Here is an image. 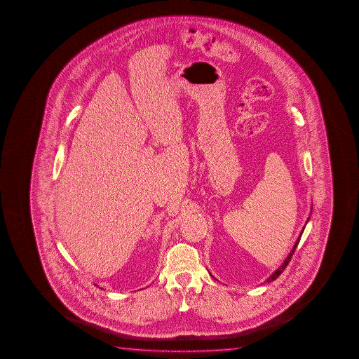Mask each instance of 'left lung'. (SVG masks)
<instances>
[{
  "instance_id": "left-lung-1",
  "label": "left lung",
  "mask_w": 359,
  "mask_h": 359,
  "mask_svg": "<svg viewBox=\"0 0 359 359\" xmlns=\"http://www.w3.org/2000/svg\"><path fill=\"white\" fill-rule=\"evenodd\" d=\"M304 231V230H303ZM300 237H302V235L298 237V240L295 241V245L292 246V251H290V254L287 255V257H286L285 260H284V262L281 264V266H280L279 269H276L275 271H273V275H270L269 276V279L266 280L268 283H270V281H273V280L276 279V278H279L280 273H283L284 270H285L286 266H287V264H289V262L292 260V255H294V252H295V249H297V246H298L299 241H300Z\"/></svg>"
}]
</instances>
